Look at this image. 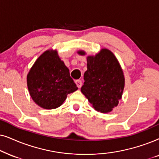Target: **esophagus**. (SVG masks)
I'll return each instance as SVG.
<instances>
[{"label": "esophagus", "mask_w": 159, "mask_h": 159, "mask_svg": "<svg viewBox=\"0 0 159 159\" xmlns=\"http://www.w3.org/2000/svg\"><path fill=\"white\" fill-rule=\"evenodd\" d=\"M75 84L77 85L78 88H81V86H82V82H81V80H76Z\"/></svg>", "instance_id": "34e87169"}]
</instances>
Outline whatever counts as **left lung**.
<instances>
[{
	"instance_id": "1",
	"label": "left lung",
	"mask_w": 159,
	"mask_h": 159,
	"mask_svg": "<svg viewBox=\"0 0 159 159\" xmlns=\"http://www.w3.org/2000/svg\"><path fill=\"white\" fill-rule=\"evenodd\" d=\"M78 53L86 54L84 51ZM84 79L81 91L96 111L108 113L117 106L125 79L119 62L111 51L102 48L95 56L87 57Z\"/></svg>"
}]
</instances>
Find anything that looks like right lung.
<instances>
[{
  "mask_svg": "<svg viewBox=\"0 0 159 159\" xmlns=\"http://www.w3.org/2000/svg\"><path fill=\"white\" fill-rule=\"evenodd\" d=\"M27 83L33 101L48 110L60 107L67 94L78 89L56 50L46 51L37 59L27 74Z\"/></svg>",
  "mask_w": 159,
  "mask_h": 159,
  "instance_id": "right-lung-1",
  "label": "right lung"
}]
</instances>
